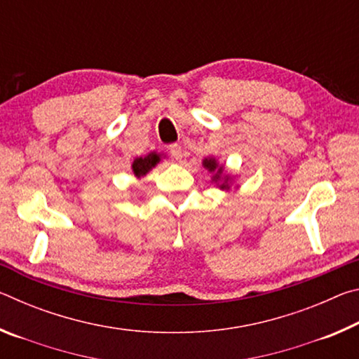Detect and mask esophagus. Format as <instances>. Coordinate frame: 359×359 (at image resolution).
I'll list each match as a JSON object with an SVG mask.
<instances>
[{"label":"esophagus","instance_id":"1","mask_svg":"<svg viewBox=\"0 0 359 359\" xmlns=\"http://www.w3.org/2000/svg\"><path fill=\"white\" fill-rule=\"evenodd\" d=\"M169 154H171L172 160H175V161H180L182 160V147H180L179 144L169 145Z\"/></svg>","mask_w":359,"mask_h":359}]
</instances>
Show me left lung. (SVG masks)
Returning a JSON list of instances; mask_svg holds the SVG:
<instances>
[{"label": "left lung", "mask_w": 359, "mask_h": 359, "mask_svg": "<svg viewBox=\"0 0 359 359\" xmlns=\"http://www.w3.org/2000/svg\"><path fill=\"white\" fill-rule=\"evenodd\" d=\"M203 166L208 169V171L212 174V182L220 188V190L229 191L231 190V184H233V177L231 174L224 172L223 165H218V161L214 156L204 158L203 160Z\"/></svg>", "instance_id": "1"}]
</instances>
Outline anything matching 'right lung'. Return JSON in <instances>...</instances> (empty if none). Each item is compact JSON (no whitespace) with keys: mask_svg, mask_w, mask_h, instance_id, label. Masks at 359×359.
<instances>
[{"mask_svg":"<svg viewBox=\"0 0 359 359\" xmlns=\"http://www.w3.org/2000/svg\"><path fill=\"white\" fill-rule=\"evenodd\" d=\"M161 154H156V151H150L149 155L145 156H137L135 158V161H133L131 169H133V174L136 175L137 179L144 177V175H147L151 169H154L158 163L161 161Z\"/></svg>","mask_w":359,"mask_h":359,"instance_id":"add662e5","label":"right lung"}]
</instances>
